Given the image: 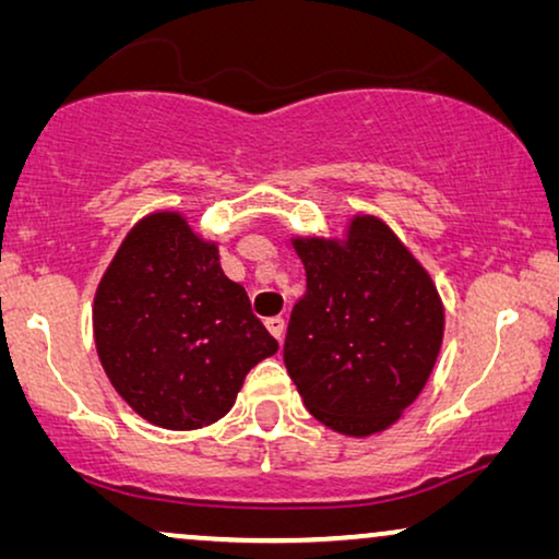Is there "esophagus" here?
Listing matches in <instances>:
<instances>
[{
  "mask_svg": "<svg viewBox=\"0 0 559 559\" xmlns=\"http://www.w3.org/2000/svg\"><path fill=\"white\" fill-rule=\"evenodd\" d=\"M266 331H270L274 338L282 343V338H285V320H282V318H266Z\"/></svg>",
  "mask_w": 559,
  "mask_h": 559,
  "instance_id": "34e87169",
  "label": "esophagus"
}]
</instances>
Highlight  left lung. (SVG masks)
Masks as SVG:
<instances>
[{
    "instance_id": "left-lung-1",
    "label": "left lung",
    "mask_w": 559,
    "mask_h": 559,
    "mask_svg": "<svg viewBox=\"0 0 559 559\" xmlns=\"http://www.w3.org/2000/svg\"><path fill=\"white\" fill-rule=\"evenodd\" d=\"M308 289L295 302L285 366L325 427L369 438L417 400L438 361V287L392 228L354 216L346 239L295 236Z\"/></svg>"
}]
</instances>
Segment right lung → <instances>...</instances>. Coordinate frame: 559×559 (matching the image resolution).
Segmentation results:
<instances>
[{"instance_id": "right-lung-1", "label": "right lung", "mask_w": 559, "mask_h": 559, "mask_svg": "<svg viewBox=\"0 0 559 559\" xmlns=\"http://www.w3.org/2000/svg\"><path fill=\"white\" fill-rule=\"evenodd\" d=\"M94 341L121 400L165 430L218 423L251 366L280 348L221 270L218 243L178 211L124 236L96 287Z\"/></svg>"}]
</instances>
